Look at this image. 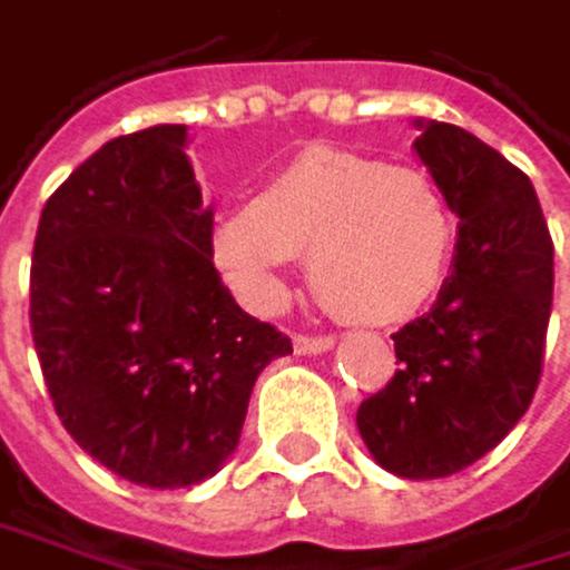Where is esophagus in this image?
<instances>
[{
	"mask_svg": "<svg viewBox=\"0 0 570 570\" xmlns=\"http://www.w3.org/2000/svg\"><path fill=\"white\" fill-rule=\"evenodd\" d=\"M335 345L332 335H294V352L297 355H321Z\"/></svg>",
	"mask_w": 570,
	"mask_h": 570,
	"instance_id": "1",
	"label": "esophagus"
}]
</instances>
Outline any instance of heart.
I'll return each instance as SVG.
<instances>
[{
  "label": "heart",
  "mask_w": 570,
  "mask_h": 570,
  "mask_svg": "<svg viewBox=\"0 0 570 570\" xmlns=\"http://www.w3.org/2000/svg\"><path fill=\"white\" fill-rule=\"evenodd\" d=\"M454 218L438 184L410 167L342 149H307L273 174L249 208L215 228V259L253 307L287 297L294 256H307L317 297L358 324L424 311L448 276Z\"/></svg>",
  "instance_id": "b5f03b06"
}]
</instances>
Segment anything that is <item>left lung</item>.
Segmentation results:
<instances>
[{"instance_id":"8db88e82","label":"left lung","mask_w":570,"mask_h":570,"mask_svg":"<svg viewBox=\"0 0 570 570\" xmlns=\"http://www.w3.org/2000/svg\"><path fill=\"white\" fill-rule=\"evenodd\" d=\"M421 164L458 218L434 307L393 335L400 368L355 424L400 479L469 469L527 413L554 301V243L523 170L479 136L417 119Z\"/></svg>"}]
</instances>
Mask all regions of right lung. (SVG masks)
Here are the masks:
<instances>
[{
    "mask_svg": "<svg viewBox=\"0 0 570 570\" xmlns=\"http://www.w3.org/2000/svg\"><path fill=\"white\" fill-rule=\"evenodd\" d=\"M212 222L187 126L108 139L40 215L30 327L53 410L95 462L136 485L212 479L259 372L294 352L232 301Z\"/></svg>",
    "mask_w": 570,
    "mask_h": 570,
    "instance_id": "1",
    "label": "right lung"
}]
</instances>
